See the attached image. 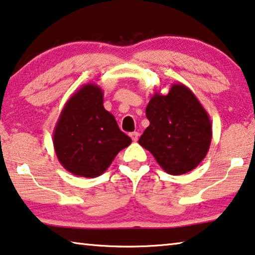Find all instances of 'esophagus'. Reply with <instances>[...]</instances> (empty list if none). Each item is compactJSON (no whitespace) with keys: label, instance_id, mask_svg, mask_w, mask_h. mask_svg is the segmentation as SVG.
I'll return each mask as SVG.
<instances>
[{"label":"esophagus","instance_id":"34e87169","mask_svg":"<svg viewBox=\"0 0 255 255\" xmlns=\"http://www.w3.org/2000/svg\"><path fill=\"white\" fill-rule=\"evenodd\" d=\"M129 136H130V138L134 140V142H137V139H138V136H139V134L137 131H132V132H130V134H129Z\"/></svg>","mask_w":255,"mask_h":255}]
</instances>
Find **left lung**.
I'll return each instance as SVG.
<instances>
[{"label": "left lung", "mask_w": 255, "mask_h": 255, "mask_svg": "<svg viewBox=\"0 0 255 255\" xmlns=\"http://www.w3.org/2000/svg\"><path fill=\"white\" fill-rule=\"evenodd\" d=\"M149 126L138 139L169 175H184L207 155L212 138L211 121L200 101L184 84L169 93H154L146 107Z\"/></svg>", "instance_id": "8db88e82"}]
</instances>
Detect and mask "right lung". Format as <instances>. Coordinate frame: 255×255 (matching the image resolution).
<instances>
[{
    "instance_id": "add662e5",
    "label": "right lung",
    "mask_w": 255,
    "mask_h": 255,
    "mask_svg": "<svg viewBox=\"0 0 255 255\" xmlns=\"http://www.w3.org/2000/svg\"><path fill=\"white\" fill-rule=\"evenodd\" d=\"M131 139L103 107V92L85 84L64 104L53 131L55 154L72 175L95 178Z\"/></svg>"
}]
</instances>
